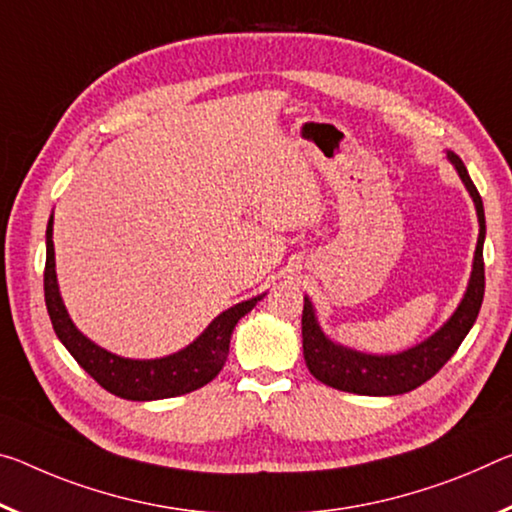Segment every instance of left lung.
I'll list each match as a JSON object with an SVG mask.
<instances>
[{
	"mask_svg": "<svg viewBox=\"0 0 512 512\" xmlns=\"http://www.w3.org/2000/svg\"><path fill=\"white\" fill-rule=\"evenodd\" d=\"M449 159L453 161V166H456L458 175L467 186V191L472 193V198L476 202L478 223H481L472 280H469L467 294L462 298L460 307L456 314L444 323V328L437 330L424 344L410 348V351H403L399 355H362L358 351H351V348L332 344L330 339H326V335H323L319 328V323L314 319L312 303L305 298L303 353L307 369H310L312 376L316 380H321L323 385L362 396H394L412 392V389L424 385L426 380H431L435 373L451 360V355L458 351L462 339L467 337L469 328L474 326L485 294L483 200L458 154L449 152Z\"/></svg>",
	"mask_w": 512,
	"mask_h": 512,
	"instance_id": "left-lung-1",
	"label": "left lung"
}]
</instances>
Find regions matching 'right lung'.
Wrapping results in <instances>:
<instances>
[{"mask_svg": "<svg viewBox=\"0 0 512 512\" xmlns=\"http://www.w3.org/2000/svg\"><path fill=\"white\" fill-rule=\"evenodd\" d=\"M262 296L243 300L209 323L202 335L184 351L161 360H125L95 346L72 326L66 307L61 303L54 271L52 218L47 223V259H45V305L56 337L68 348L72 358L107 392L127 401H157L189 394L205 387L221 373L230 353V337L237 321L257 305Z\"/></svg>", "mask_w": 512, "mask_h": 512, "instance_id": "right-lung-1", "label": "right lung"}]
</instances>
